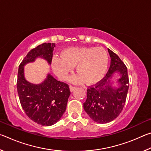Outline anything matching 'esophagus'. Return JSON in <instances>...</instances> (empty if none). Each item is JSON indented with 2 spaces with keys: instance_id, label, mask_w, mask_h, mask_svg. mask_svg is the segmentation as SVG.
Masks as SVG:
<instances>
[{
  "instance_id": "esophagus-1",
  "label": "esophagus",
  "mask_w": 151,
  "mask_h": 151,
  "mask_svg": "<svg viewBox=\"0 0 151 151\" xmlns=\"http://www.w3.org/2000/svg\"><path fill=\"white\" fill-rule=\"evenodd\" d=\"M69 88H70V91H71V92H73V91H74L76 89V87L75 86H69Z\"/></svg>"
}]
</instances>
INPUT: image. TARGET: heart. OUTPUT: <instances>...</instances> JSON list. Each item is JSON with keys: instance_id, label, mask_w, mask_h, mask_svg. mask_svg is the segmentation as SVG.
<instances>
[{"instance_id": "1", "label": "heart", "mask_w": 151, "mask_h": 151, "mask_svg": "<svg viewBox=\"0 0 151 151\" xmlns=\"http://www.w3.org/2000/svg\"><path fill=\"white\" fill-rule=\"evenodd\" d=\"M109 57L102 47H68L60 52V57L52 60V68L58 78L67 80L76 65L78 75L73 78L74 83L85 81L87 85L99 83L106 73Z\"/></svg>"}]
</instances>
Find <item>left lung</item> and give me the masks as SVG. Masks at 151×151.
<instances>
[{"label":"left lung","instance_id":"8db88e82","mask_svg":"<svg viewBox=\"0 0 151 151\" xmlns=\"http://www.w3.org/2000/svg\"><path fill=\"white\" fill-rule=\"evenodd\" d=\"M111 65L106 76L94 86L87 88V98L83 104L90 118L98 123H107L115 119L123 109L129 80L127 68L118 55L108 48ZM119 72V87L112 88L110 78L114 72Z\"/></svg>","mask_w":151,"mask_h":151}]
</instances>
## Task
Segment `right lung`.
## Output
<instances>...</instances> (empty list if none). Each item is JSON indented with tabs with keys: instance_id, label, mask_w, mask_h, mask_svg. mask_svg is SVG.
<instances>
[{
	"instance_id": "1",
	"label": "right lung",
	"mask_w": 151,
	"mask_h": 151,
	"mask_svg": "<svg viewBox=\"0 0 151 151\" xmlns=\"http://www.w3.org/2000/svg\"><path fill=\"white\" fill-rule=\"evenodd\" d=\"M55 43H43L30 50L20 64L17 77V92L20 103L27 115L37 124L50 126L62 117L70 94L66 83L57 81L48 74L39 85H34L24 78V66L38 57L51 64Z\"/></svg>"
}]
</instances>
